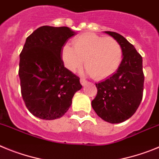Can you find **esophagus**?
Returning a JSON list of instances; mask_svg holds the SVG:
<instances>
[{
	"mask_svg": "<svg viewBox=\"0 0 159 159\" xmlns=\"http://www.w3.org/2000/svg\"><path fill=\"white\" fill-rule=\"evenodd\" d=\"M80 83H81V84H82L83 86H84V85H86V84H88V81H87L85 79L80 78Z\"/></svg>",
	"mask_w": 159,
	"mask_h": 159,
	"instance_id": "1",
	"label": "esophagus"
}]
</instances>
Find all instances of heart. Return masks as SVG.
<instances>
[{
    "mask_svg": "<svg viewBox=\"0 0 159 159\" xmlns=\"http://www.w3.org/2000/svg\"><path fill=\"white\" fill-rule=\"evenodd\" d=\"M72 43H65L61 51L64 66L71 71L80 69L84 59L88 72L95 80H103L113 75L122 62L123 48L113 37L86 32L75 36Z\"/></svg>",
    "mask_w": 159,
    "mask_h": 159,
    "instance_id": "heart-1",
    "label": "heart"
}]
</instances>
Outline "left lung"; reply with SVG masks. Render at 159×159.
<instances>
[{
	"label": "left lung",
	"mask_w": 159,
	"mask_h": 159,
	"mask_svg": "<svg viewBox=\"0 0 159 159\" xmlns=\"http://www.w3.org/2000/svg\"><path fill=\"white\" fill-rule=\"evenodd\" d=\"M123 48V60L114 75L95 84L97 95L92 101L96 114L104 121L119 123L131 117L143 99L144 74L143 57L126 38L115 32H105Z\"/></svg>",
	"instance_id": "1"
}]
</instances>
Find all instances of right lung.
Masks as SVG:
<instances>
[{"label":"right lung","mask_w":159,"mask_h":159,"mask_svg":"<svg viewBox=\"0 0 159 159\" xmlns=\"http://www.w3.org/2000/svg\"><path fill=\"white\" fill-rule=\"evenodd\" d=\"M75 33L67 27L42 26L26 39L20 54L19 77L28 110L42 119H59L80 90V78L64 67L61 50Z\"/></svg>","instance_id":"1"}]
</instances>
